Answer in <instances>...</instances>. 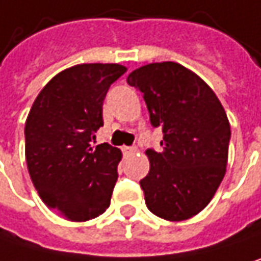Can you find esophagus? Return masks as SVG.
Masks as SVG:
<instances>
[{
  "label": "esophagus",
  "mask_w": 261,
  "mask_h": 261,
  "mask_svg": "<svg viewBox=\"0 0 261 261\" xmlns=\"http://www.w3.org/2000/svg\"><path fill=\"white\" fill-rule=\"evenodd\" d=\"M122 151H124V154H125V155H128V154H134V152H136V151H137V149H136V148H134V146H131V148H127V146H125V148H124V149H122Z\"/></svg>",
  "instance_id": "1"
}]
</instances>
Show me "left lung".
<instances>
[{
  "label": "left lung",
  "mask_w": 261,
  "mask_h": 261,
  "mask_svg": "<svg viewBox=\"0 0 261 261\" xmlns=\"http://www.w3.org/2000/svg\"><path fill=\"white\" fill-rule=\"evenodd\" d=\"M145 98L163 149L145 154L151 169L140 180L148 209L184 221L201 212L225 175L230 122L211 86L178 62H151L127 77Z\"/></svg>",
  "instance_id": "1"
}]
</instances>
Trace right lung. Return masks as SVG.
<instances>
[{
    "label": "right lung",
    "instance_id": "obj_1",
    "mask_svg": "<svg viewBox=\"0 0 261 261\" xmlns=\"http://www.w3.org/2000/svg\"><path fill=\"white\" fill-rule=\"evenodd\" d=\"M127 67L77 64L54 76L25 122V158L43 203L68 221L83 223L110 204L122 152L91 145L103 127V101Z\"/></svg>",
    "mask_w": 261,
    "mask_h": 261
}]
</instances>
